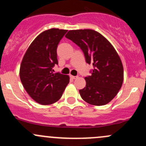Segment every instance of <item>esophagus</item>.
I'll return each instance as SVG.
<instances>
[{
    "label": "esophagus",
    "instance_id": "1",
    "mask_svg": "<svg viewBox=\"0 0 146 146\" xmlns=\"http://www.w3.org/2000/svg\"><path fill=\"white\" fill-rule=\"evenodd\" d=\"M70 78L72 79H76V78H78V76H72V75H70Z\"/></svg>",
    "mask_w": 146,
    "mask_h": 146
}]
</instances>
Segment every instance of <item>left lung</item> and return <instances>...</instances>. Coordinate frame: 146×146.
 <instances>
[{
    "instance_id": "left-lung-1",
    "label": "left lung",
    "mask_w": 146,
    "mask_h": 146,
    "mask_svg": "<svg viewBox=\"0 0 146 146\" xmlns=\"http://www.w3.org/2000/svg\"><path fill=\"white\" fill-rule=\"evenodd\" d=\"M66 37L81 48L86 62L94 67L92 75L85 78V87L79 90L82 100L92 105L107 104L117 95L123 80V65L115 48L92 29L70 30Z\"/></svg>"
}]
</instances>
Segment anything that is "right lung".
Returning a JSON list of instances; mask_svg holds the SVG:
<instances>
[{
  "instance_id": "right-lung-1",
  "label": "right lung",
  "mask_w": 146,
  "mask_h": 146,
  "mask_svg": "<svg viewBox=\"0 0 146 146\" xmlns=\"http://www.w3.org/2000/svg\"><path fill=\"white\" fill-rule=\"evenodd\" d=\"M66 29H48L38 35L25 54L20 68V77L29 96L42 105L55 103L61 98L69 83V76L54 73L58 65L57 46Z\"/></svg>"
}]
</instances>
